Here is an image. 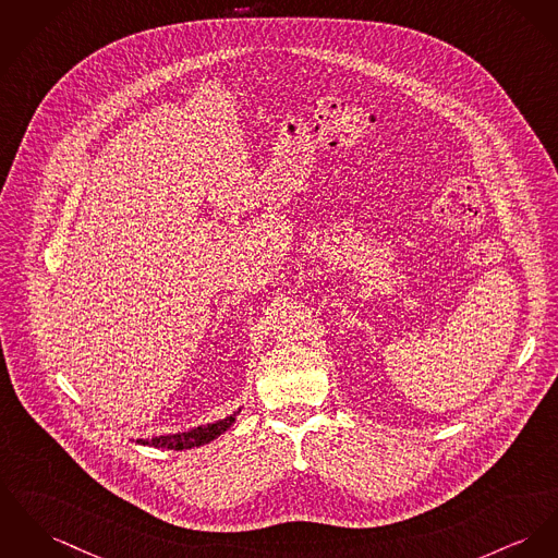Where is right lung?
<instances>
[{
    "label": "right lung",
    "mask_w": 558,
    "mask_h": 558,
    "mask_svg": "<svg viewBox=\"0 0 558 558\" xmlns=\"http://www.w3.org/2000/svg\"><path fill=\"white\" fill-rule=\"evenodd\" d=\"M241 412V409L234 410L230 416L220 418V421H214V423H207V425H198V427H192L187 432H178V434H167V436H154V438H146V440H137V445L154 446V448H169V450H187V448H194V446L209 445L211 440H216L218 436L226 434L234 421H236V414Z\"/></svg>",
    "instance_id": "right-lung-1"
}]
</instances>
